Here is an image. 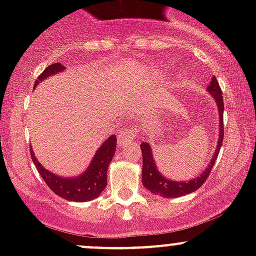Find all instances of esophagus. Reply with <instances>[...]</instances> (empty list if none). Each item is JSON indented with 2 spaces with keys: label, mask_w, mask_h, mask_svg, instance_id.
Wrapping results in <instances>:
<instances>
[{
  "label": "esophagus",
  "mask_w": 256,
  "mask_h": 256,
  "mask_svg": "<svg viewBox=\"0 0 256 256\" xmlns=\"http://www.w3.org/2000/svg\"><path fill=\"white\" fill-rule=\"evenodd\" d=\"M134 140H135V132H134V130H124L118 136V144L121 147H125L134 144Z\"/></svg>",
  "instance_id": "obj_1"
}]
</instances>
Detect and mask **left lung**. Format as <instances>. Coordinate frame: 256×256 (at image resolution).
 <instances>
[{
    "mask_svg": "<svg viewBox=\"0 0 256 256\" xmlns=\"http://www.w3.org/2000/svg\"><path fill=\"white\" fill-rule=\"evenodd\" d=\"M208 94L210 95L216 102V110H218L219 115V132L218 138H216V147L214 151L213 156H212L210 161L207 164L203 172H200L197 177L190 178V180H174L170 178L164 177L161 172L158 171L156 162H154V154H152L151 144L147 142L141 144V151H142V184L146 190L154 194L161 196L164 198H177L182 197V196L190 194V193L197 190L203 183L207 180V178L210 174L212 168H213L216 160L218 157L219 151H220V146L223 144V112H224V104H223V96H222V90L219 88L218 82H216V76H213L210 80V84L207 88Z\"/></svg>",
    "mask_w": 256,
    "mask_h": 256,
    "instance_id": "8db88e82",
    "label": "left lung"
}]
</instances>
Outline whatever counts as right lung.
<instances>
[{
    "mask_svg": "<svg viewBox=\"0 0 256 256\" xmlns=\"http://www.w3.org/2000/svg\"><path fill=\"white\" fill-rule=\"evenodd\" d=\"M64 70L66 68L62 63H54L47 66L36 80L34 88L42 80L50 78ZM30 150L36 168L38 170L48 187L56 196L66 200H72V202H88V200L99 197L108 186V168L116 151V136L112 135L100 144L86 170L79 176L74 177H62L48 171L40 164L34 151L32 150V146L30 147Z\"/></svg>",
    "mask_w": 256,
    "mask_h": 256,
    "instance_id": "1",
    "label": "right lung"
}]
</instances>
